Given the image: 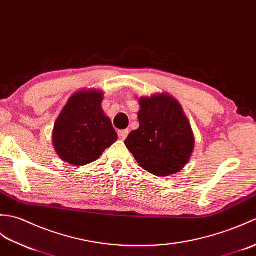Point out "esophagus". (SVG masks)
<instances>
[{"label": "esophagus", "mask_w": 256, "mask_h": 256, "mask_svg": "<svg viewBox=\"0 0 256 256\" xmlns=\"http://www.w3.org/2000/svg\"><path fill=\"white\" fill-rule=\"evenodd\" d=\"M128 134H129V130H119L118 132V138L120 139V140H124L126 139L127 137H128Z\"/></svg>", "instance_id": "34e87169"}]
</instances>
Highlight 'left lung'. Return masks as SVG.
Segmentation results:
<instances>
[{
  "instance_id": "left-lung-1",
  "label": "left lung",
  "mask_w": 256,
  "mask_h": 256,
  "mask_svg": "<svg viewBox=\"0 0 256 256\" xmlns=\"http://www.w3.org/2000/svg\"><path fill=\"white\" fill-rule=\"evenodd\" d=\"M139 128L124 144L146 171L156 176L180 172L194 149L190 124L180 105L168 94L140 98Z\"/></svg>"
}]
</instances>
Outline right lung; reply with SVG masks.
<instances>
[{
  "instance_id": "obj_1",
  "label": "right lung",
  "mask_w": 256,
  "mask_h": 256,
  "mask_svg": "<svg viewBox=\"0 0 256 256\" xmlns=\"http://www.w3.org/2000/svg\"><path fill=\"white\" fill-rule=\"evenodd\" d=\"M98 90L78 92L68 102L56 119L54 146L62 160L85 166L103 154L117 140L110 119L104 115Z\"/></svg>"
}]
</instances>
